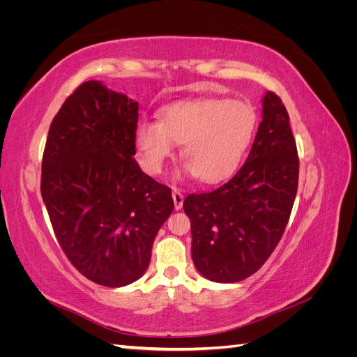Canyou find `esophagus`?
Masks as SVG:
<instances>
[{
    "label": "esophagus",
    "instance_id": "34e87169",
    "mask_svg": "<svg viewBox=\"0 0 357 357\" xmlns=\"http://www.w3.org/2000/svg\"><path fill=\"white\" fill-rule=\"evenodd\" d=\"M183 199H185V197H183V193L177 188L172 189V201H174L176 210H180L183 207Z\"/></svg>",
    "mask_w": 357,
    "mask_h": 357
}]
</instances>
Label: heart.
I'll list each match as a JSON object with an SVG mask.
<instances>
[{"label": "heart", "mask_w": 357, "mask_h": 357, "mask_svg": "<svg viewBox=\"0 0 357 357\" xmlns=\"http://www.w3.org/2000/svg\"><path fill=\"white\" fill-rule=\"evenodd\" d=\"M257 117L252 105L228 98H199L169 104L160 121L144 119L135 128V144L149 172H159L183 144L186 171L207 185L229 177L250 146Z\"/></svg>", "instance_id": "1"}]
</instances>
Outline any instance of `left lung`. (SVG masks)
<instances>
[{
	"label": "left lung",
	"mask_w": 357,
	"mask_h": 357,
	"mask_svg": "<svg viewBox=\"0 0 357 357\" xmlns=\"http://www.w3.org/2000/svg\"><path fill=\"white\" fill-rule=\"evenodd\" d=\"M299 159L289 114L274 92L262 100V122L244 165L225 185L183 202L190 219L192 259L215 283L250 277L271 256L289 222Z\"/></svg>",
	"instance_id": "8db88e82"
}]
</instances>
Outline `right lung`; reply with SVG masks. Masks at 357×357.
<instances>
[{
	"mask_svg": "<svg viewBox=\"0 0 357 357\" xmlns=\"http://www.w3.org/2000/svg\"><path fill=\"white\" fill-rule=\"evenodd\" d=\"M138 102L82 83L53 117L41 162V197L68 261L91 282L122 287L142 277L171 189L138 167Z\"/></svg>",
	"mask_w": 357,
	"mask_h": 357,
	"instance_id": "obj_1",
	"label": "right lung"
}]
</instances>
